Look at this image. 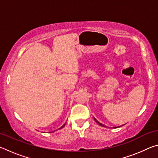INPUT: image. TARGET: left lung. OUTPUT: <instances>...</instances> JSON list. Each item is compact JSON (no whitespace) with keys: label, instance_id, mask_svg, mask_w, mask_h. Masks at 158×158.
I'll use <instances>...</instances> for the list:
<instances>
[{"label":"left lung","instance_id":"8db88e82","mask_svg":"<svg viewBox=\"0 0 158 158\" xmlns=\"http://www.w3.org/2000/svg\"><path fill=\"white\" fill-rule=\"evenodd\" d=\"M94 120H95V121L96 123H98L99 125H101V126H102V127H106L105 125L102 124V123H100V122H99V121H97V120H96V118H94ZM121 127V126H118V127ZM117 127H113V128H117Z\"/></svg>","mask_w":158,"mask_h":158}]
</instances>
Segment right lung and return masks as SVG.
Returning <instances> with one entry per match:
<instances>
[{"instance_id":"right-lung-1","label":"right lung","mask_w":158,"mask_h":158,"mask_svg":"<svg viewBox=\"0 0 158 158\" xmlns=\"http://www.w3.org/2000/svg\"><path fill=\"white\" fill-rule=\"evenodd\" d=\"M65 124H64V125H63V126H62V127H60V128H59V130H60V129H61V128H63V127L64 126H65ZM53 132H55V131H53Z\"/></svg>"}]
</instances>
